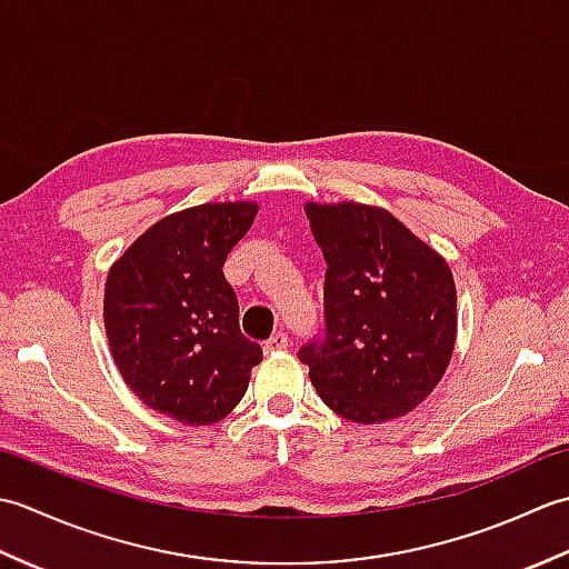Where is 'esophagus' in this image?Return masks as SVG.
I'll list each match as a JSON object with an SVG mask.
<instances>
[{"label":"esophagus","mask_w":569,"mask_h":569,"mask_svg":"<svg viewBox=\"0 0 569 569\" xmlns=\"http://www.w3.org/2000/svg\"><path fill=\"white\" fill-rule=\"evenodd\" d=\"M288 347V335L286 332H276V335H271L269 340H266V345H263V349L266 352H283V349Z\"/></svg>","instance_id":"1"}]
</instances>
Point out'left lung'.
I'll return each instance as SVG.
<instances>
[{"instance_id": "left-lung-1", "label": "left lung", "mask_w": 569, "mask_h": 569, "mask_svg": "<svg viewBox=\"0 0 569 569\" xmlns=\"http://www.w3.org/2000/svg\"><path fill=\"white\" fill-rule=\"evenodd\" d=\"M325 263V332L300 347L316 391L347 420L410 413L450 365L457 291L450 266L373 204L306 202Z\"/></svg>"}]
</instances>
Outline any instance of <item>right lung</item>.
I'll return each mask as SVG.
<instances>
[{
	"mask_svg": "<svg viewBox=\"0 0 569 569\" xmlns=\"http://www.w3.org/2000/svg\"><path fill=\"white\" fill-rule=\"evenodd\" d=\"M257 212L241 200L168 214L107 273L104 330L119 373L149 408L186 426L232 413L261 361L222 273Z\"/></svg>",
	"mask_w": 569,
	"mask_h": 569,
	"instance_id": "add662e5",
	"label": "right lung"
}]
</instances>
